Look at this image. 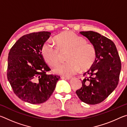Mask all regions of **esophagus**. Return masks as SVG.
<instances>
[{"label":"esophagus","mask_w":127,"mask_h":127,"mask_svg":"<svg viewBox=\"0 0 127 127\" xmlns=\"http://www.w3.org/2000/svg\"><path fill=\"white\" fill-rule=\"evenodd\" d=\"M61 78L62 79H70V77H63V76H62L61 77Z\"/></svg>","instance_id":"obj_1"}]
</instances>
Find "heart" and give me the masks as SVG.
I'll use <instances>...</instances> for the list:
<instances>
[{"label": "heart", "mask_w": 127, "mask_h": 127, "mask_svg": "<svg viewBox=\"0 0 127 127\" xmlns=\"http://www.w3.org/2000/svg\"><path fill=\"white\" fill-rule=\"evenodd\" d=\"M57 46L50 41H46L41 48V54L49 65L55 66L60 61L59 50H68L66 55L67 62L54 68L55 74L66 77L72 76L80 68L86 70L93 65L96 59V52L94 45L86 42L84 38L71 31L63 32L55 36Z\"/></svg>", "instance_id": "b5f03b06"}]
</instances>
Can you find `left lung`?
I'll list each match as a JSON object with an SVG mask.
<instances>
[{
	"label": "left lung",
	"mask_w": 127,
	"mask_h": 127,
	"mask_svg": "<svg viewBox=\"0 0 127 127\" xmlns=\"http://www.w3.org/2000/svg\"><path fill=\"white\" fill-rule=\"evenodd\" d=\"M96 49L93 65L83 74L82 86L76 91L82 101L90 105L101 102L117 87L121 70V62L117 48L112 41L92 31L80 32Z\"/></svg>",
	"instance_id": "1"
}]
</instances>
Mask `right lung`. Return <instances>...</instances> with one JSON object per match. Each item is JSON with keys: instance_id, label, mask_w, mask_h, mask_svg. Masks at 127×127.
Wrapping results in <instances>:
<instances>
[{"instance_id": "right-lung-1", "label": "right lung", "mask_w": 127, "mask_h": 127, "mask_svg": "<svg viewBox=\"0 0 127 127\" xmlns=\"http://www.w3.org/2000/svg\"><path fill=\"white\" fill-rule=\"evenodd\" d=\"M50 35L41 31L23 35L8 54L7 78L13 91L20 99L32 104L48 100L60 79L57 75L46 74L51 69L41 54L42 45Z\"/></svg>"}]
</instances>
